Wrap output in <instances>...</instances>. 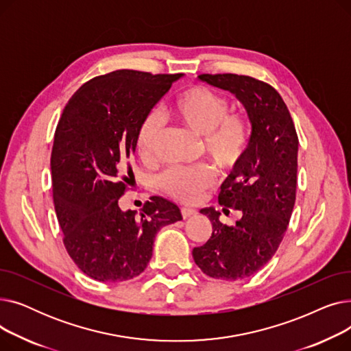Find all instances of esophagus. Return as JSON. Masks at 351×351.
Masks as SVG:
<instances>
[{
  "instance_id": "esophagus-1",
  "label": "esophagus",
  "mask_w": 351,
  "mask_h": 351,
  "mask_svg": "<svg viewBox=\"0 0 351 351\" xmlns=\"http://www.w3.org/2000/svg\"><path fill=\"white\" fill-rule=\"evenodd\" d=\"M180 213H182V217L183 219H188L191 216H195L196 215V210L195 209H191V208H182L180 209Z\"/></svg>"
}]
</instances>
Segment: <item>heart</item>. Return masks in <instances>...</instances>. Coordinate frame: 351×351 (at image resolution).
I'll use <instances>...</instances> for the list:
<instances>
[{
	"mask_svg": "<svg viewBox=\"0 0 351 351\" xmlns=\"http://www.w3.org/2000/svg\"><path fill=\"white\" fill-rule=\"evenodd\" d=\"M228 101L205 85L188 88L172 102L169 114L182 126L202 139L205 155L220 169L232 171L241 163L250 143V122L246 115L228 112ZM162 132V119L147 114L136 134V149L143 160H152ZM216 182L209 166L169 168L158 179L159 188L180 202H193Z\"/></svg>",
	"mask_w": 351,
	"mask_h": 351,
	"instance_id": "1",
	"label": "heart"
}]
</instances>
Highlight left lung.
<instances>
[{"mask_svg":"<svg viewBox=\"0 0 351 351\" xmlns=\"http://www.w3.org/2000/svg\"><path fill=\"white\" fill-rule=\"evenodd\" d=\"M199 80L232 92L252 123L247 152L219 193L223 212L241 210L242 219L226 226L219 210L202 209L212 222V236L192 252L195 263L210 278L241 280L259 271L283 241L296 200L299 138L271 85L236 73H202Z\"/></svg>","mask_w":351,"mask_h":351,"instance_id":"8db88e82","label":"left lung"}]
</instances>
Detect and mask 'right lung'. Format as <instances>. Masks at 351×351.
I'll use <instances>...</instances> for the list:
<instances>
[{
    "instance_id": "obj_1",
    "label": "right lung",
    "mask_w": 351,
    "mask_h": 351,
    "mask_svg": "<svg viewBox=\"0 0 351 351\" xmlns=\"http://www.w3.org/2000/svg\"><path fill=\"white\" fill-rule=\"evenodd\" d=\"M182 73L118 69L85 82L64 108L51 154L52 196L64 245L86 276L118 283L149 263L160 228L182 219L160 196L135 210L118 200L131 180L143 118Z\"/></svg>"
}]
</instances>
